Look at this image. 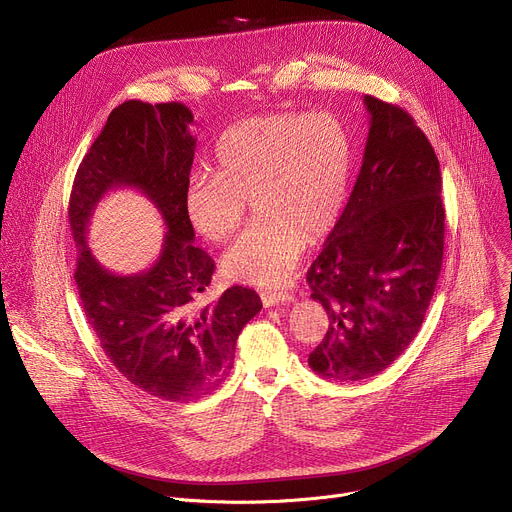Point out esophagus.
I'll return each instance as SVG.
<instances>
[{
  "instance_id": "obj_1",
  "label": "esophagus",
  "mask_w": 512,
  "mask_h": 512,
  "mask_svg": "<svg viewBox=\"0 0 512 512\" xmlns=\"http://www.w3.org/2000/svg\"><path fill=\"white\" fill-rule=\"evenodd\" d=\"M290 300H292V294H288V292H261V302L265 309H269V306H276V304L290 302Z\"/></svg>"
}]
</instances>
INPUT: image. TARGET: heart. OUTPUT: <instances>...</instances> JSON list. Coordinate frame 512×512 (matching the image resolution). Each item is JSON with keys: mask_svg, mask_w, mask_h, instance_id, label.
<instances>
[{"mask_svg": "<svg viewBox=\"0 0 512 512\" xmlns=\"http://www.w3.org/2000/svg\"><path fill=\"white\" fill-rule=\"evenodd\" d=\"M216 164L218 173L189 179L191 226L210 243H226L253 201L259 220L222 257V274L238 284L282 286L309 241L342 216L352 173L348 129L325 111L257 115L224 135Z\"/></svg>", "mask_w": 512, "mask_h": 512, "instance_id": "b5f03b06", "label": "heart"}]
</instances>
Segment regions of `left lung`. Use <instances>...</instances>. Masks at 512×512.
I'll return each instance as SVG.
<instances>
[{"label":"left lung","instance_id":"1","mask_svg":"<svg viewBox=\"0 0 512 512\" xmlns=\"http://www.w3.org/2000/svg\"><path fill=\"white\" fill-rule=\"evenodd\" d=\"M360 175L306 282L329 327L309 366L356 383L383 372L418 335L445 249L440 164L401 107L364 96Z\"/></svg>","mask_w":512,"mask_h":512}]
</instances>
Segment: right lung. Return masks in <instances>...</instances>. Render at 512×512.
Wrapping results in <instances>:
<instances>
[{"instance_id": "1", "label": "right lung", "mask_w": 512, "mask_h": 512, "mask_svg": "<svg viewBox=\"0 0 512 512\" xmlns=\"http://www.w3.org/2000/svg\"><path fill=\"white\" fill-rule=\"evenodd\" d=\"M191 123L181 102H123L84 156L70 195L74 278L92 331L129 383L179 403L212 393L228 377L238 333L261 311L257 292L243 286L199 302L216 265L193 245L185 212L195 154ZM121 186L142 190L167 228L157 263L131 277L102 268L85 243L95 203Z\"/></svg>"}]
</instances>
